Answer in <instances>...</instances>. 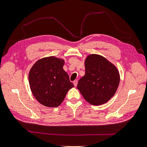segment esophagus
<instances>
[{
    "mask_svg": "<svg viewBox=\"0 0 147 147\" xmlns=\"http://www.w3.org/2000/svg\"><path fill=\"white\" fill-rule=\"evenodd\" d=\"M73 84H74V86H77V84H78V80H74V82H73Z\"/></svg>",
    "mask_w": 147,
    "mask_h": 147,
    "instance_id": "1",
    "label": "esophagus"
}]
</instances>
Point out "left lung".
Segmentation results:
<instances>
[{
	"instance_id": "obj_1",
	"label": "left lung",
	"mask_w": 147,
	"mask_h": 147,
	"mask_svg": "<svg viewBox=\"0 0 147 147\" xmlns=\"http://www.w3.org/2000/svg\"><path fill=\"white\" fill-rule=\"evenodd\" d=\"M119 82V73L113 64L102 56L92 54L86 59L85 74L77 88L90 104L99 105L114 96Z\"/></svg>"
}]
</instances>
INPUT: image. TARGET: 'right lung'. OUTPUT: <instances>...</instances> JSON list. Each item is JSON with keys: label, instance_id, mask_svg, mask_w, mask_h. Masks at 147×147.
Segmentation results:
<instances>
[{"label": "right lung", "instance_id": "right-lung-1", "mask_svg": "<svg viewBox=\"0 0 147 147\" xmlns=\"http://www.w3.org/2000/svg\"><path fill=\"white\" fill-rule=\"evenodd\" d=\"M64 61L54 57L40 59L29 73V83L33 95L40 104L55 107L64 100L69 90L74 87L66 72Z\"/></svg>", "mask_w": 147, "mask_h": 147}]
</instances>
